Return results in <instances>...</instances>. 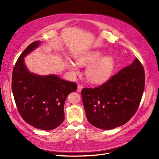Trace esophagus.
Wrapping results in <instances>:
<instances>
[{
    "label": "esophagus",
    "mask_w": 159,
    "mask_h": 159,
    "mask_svg": "<svg viewBox=\"0 0 159 159\" xmlns=\"http://www.w3.org/2000/svg\"><path fill=\"white\" fill-rule=\"evenodd\" d=\"M82 88H83V85H81V84H78V92H80L81 89H82Z\"/></svg>",
    "instance_id": "obj_1"
}]
</instances>
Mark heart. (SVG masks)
Instances as JSON below:
<instances>
[{
    "label": "heart",
    "instance_id": "obj_1",
    "mask_svg": "<svg viewBox=\"0 0 159 159\" xmlns=\"http://www.w3.org/2000/svg\"><path fill=\"white\" fill-rule=\"evenodd\" d=\"M76 64L80 66H89L86 70V75L92 82L99 83L107 80L111 75L115 69V62L112 56L103 57L100 51H88L76 56ZM70 70L74 74L78 73L77 66L73 63L69 65Z\"/></svg>",
    "mask_w": 159,
    "mask_h": 159
}]
</instances>
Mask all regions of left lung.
<instances>
[{
	"label": "left lung",
	"instance_id": "left-lung-1",
	"mask_svg": "<svg viewBox=\"0 0 159 159\" xmlns=\"http://www.w3.org/2000/svg\"><path fill=\"white\" fill-rule=\"evenodd\" d=\"M145 83L144 68L136 58L102 85L83 88L81 98L88 121L105 130L128 122L139 108Z\"/></svg>",
	"mask_w": 159,
	"mask_h": 159
}]
</instances>
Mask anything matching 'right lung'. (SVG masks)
Returning a JSON list of instances; mask_svg holds the SVG:
<instances>
[{
	"instance_id": "right-lung-1",
	"label": "right lung",
	"mask_w": 159,
	"mask_h": 159,
	"mask_svg": "<svg viewBox=\"0 0 159 159\" xmlns=\"http://www.w3.org/2000/svg\"><path fill=\"white\" fill-rule=\"evenodd\" d=\"M40 43H31L19 56L12 71V91L22 119L33 127L48 131L63 123L65 101L76 91L77 84L56 75L41 76L28 71L24 57Z\"/></svg>"
}]
</instances>
